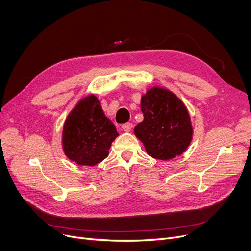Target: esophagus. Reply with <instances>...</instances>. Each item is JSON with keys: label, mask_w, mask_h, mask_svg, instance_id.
Instances as JSON below:
<instances>
[{"label": "esophagus", "mask_w": 251, "mask_h": 251, "mask_svg": "<svg viewBox=\"0 0 251 251\" xmlns=\"http://www.w3.org/2000/svg\"><path fill=\"white\" fill-rule=\"evenodd\" d=\"M132 127H133V124L130 123V122L124 123L122 125V129L125 131V132H129V131H131V129H132Z\"/></svg>", "instance_id": "1"}]
</instances>
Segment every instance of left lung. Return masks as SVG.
Returning <instances> with one entry per match:
<instances>
[{
  "label": "left lung",
  "instance_id": "obj_1",
  "mask_svg": "<svg viewBox=\"0 0 251 251\" xmlns=\"http://www.w3.org/2000/svg\"><path fill=\"white\" fill-rule=\"evenodd\" d=\"M143 121L134 128L147 152L157 160H171L184 152L192 138L190 116L170 90L152 87L141 98Z\"/></svg>",
  "mask_w": 251,
  "mask_h": 251
}]
</instances>
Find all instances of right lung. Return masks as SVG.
<instances>
[{
	"label": "right lung",
	"mask_w": 251,
	"mask_h": 251,
	"mask_svg": "<svg viewBox=\"0 0 251 251\" xmlns=\"http://www.w3.org/2000/svg\"><path fill=\"white\" fill-rule=\"evenodd\" d=\"M118 136L115 125L104 116L97 97L79 101L66 119L63 149L68 159L82 166H95L109 154Z\"/></svg>",
	"instance_id": "add662e5"
}]
</instances>
